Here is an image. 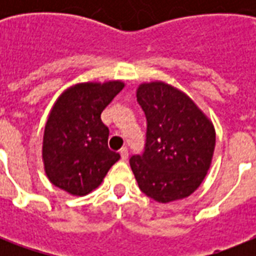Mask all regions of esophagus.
I'll return each mask as SVG.
<instances>
[{
  "label": "esophagus",
  "instance_id": "esophagus-1",
  "mask_svg": "<svg viewBox=\"0 0 256 256\" xmlns=\"http://www.w3.org/2000/svg\"><path fill=\"white\" fill-rule=\"evenodd\" d=\"M120 158H122V160H128V148H120Z\"/></svg>",
  "mask_w": 256,
  "mask_h": 256
}]
</instances>
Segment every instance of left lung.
Returning a JSON list of instances; mask_svg holds the SVG:
<instances>
[{"mask_svg":"<svg viewBox=\"0 0 256 256\" xmlns=\"http://www.w3.org/2000/svg\"><path fill=\"white\" fill-rule=\"evenodd\" d=\"M136 100L146 116L144 152L130 158L140 191L168 203L191 195L206 176L215 130L190 96L164 84H142Z\"/></svg>","mask_w":256,"mask_h":256,"instance_id":"8db88e82","label":"left lung"}]
</instances>
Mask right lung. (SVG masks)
<instances>
[{"label": "right lung", "instance_id": "right-lung-1", "mask_svg": "<svg viewBox=\"0 0 256 256\" xmlns=\"http://www.w3.org/2000/svg\"><path fill=\"white\" fill-rule=\"evenodd\" d=\"M124 86L120 81L78 84L58 98L42 144L45 172L54 186L72 195L88 194L120 160L108 148V128L100 112Z\"/></svg>", "mask_w": 256, "mask_h": 256}]
</instances>
